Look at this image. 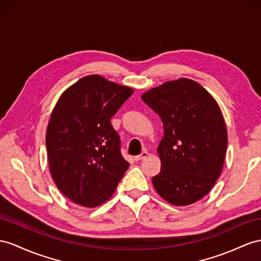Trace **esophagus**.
Instances as JSON below:
<instances>
[{
  "instance_id": "esophagus-1",
  "label": "esophagus",
  "mask_w": 261,
  "mask_h": 261,
  "mask_svg": "<svg viewBox=\"0 0 261 261\" xmlns=\"http://www.w3.org/2000/svg\"><path fill=\"white\" fill-rule=\"evenodd\" d=\"M149 155V153L148 152H146V151H143L142 153H141V154H140V155H138V156H136L135 158V160H136V161H141V160H144L146 156H148Z\"/></svg>"
}]
</instances>
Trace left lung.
Listing matches in <instances>:
<instances>
[{
	"instance_id": "obj_1",
	"label": "left lung",
	"mask_w": 261,
	"mask_h": 261,
	"mask_svg": "<svg viewBox=\"0 0 261 261\" xmlns=\"http://www.w3.org/2000/svg\"><path fill=\"white\" fill-rule=\"evenodd\" d=\"M141 98L161 118L164 131L153 186L172 205L197 202L215 185L226 156L227 129L217 101L189 78L166 82Z\"/></svg>"
}]
</instances>
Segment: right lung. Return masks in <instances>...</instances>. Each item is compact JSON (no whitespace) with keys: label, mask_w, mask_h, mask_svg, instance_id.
<instances>
[{"label":"right lung","mask_w":261,"mask_h":261,"mask_svg":"<svg viewBox=\"0 0 261 261\" xmlns=\"http://www.w3.org/2000/svg\"><path fill=\"white\" fill-rule=\"evenodd\" d=\"M132 93L128 86L89 75L68 87L53 109L46 130L50 175L75 204H103L128 170L110 119Z\"/></svg>","instance_id":"right-lung-1"}]
</instances>
